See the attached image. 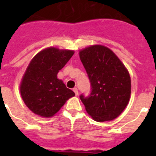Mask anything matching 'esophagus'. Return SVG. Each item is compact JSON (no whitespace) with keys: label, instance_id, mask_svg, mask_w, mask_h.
Returning <instances> with one entry per match:
<instances>
[{"label":"esophagus","instance_id":"esophagus-1","mask_svg":"<svg viewBox=\"0 0 156 156\" xmlns=\"http://www.w3.org/2000/svg\"><path fill=\"white\" fill-rule=\"evenodd\" d=\"M73 92L75 93V95H78V88H73Z\"/></svg>","mask_w":156,"mask_h":156}]
</instances>
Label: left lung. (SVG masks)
<instances>
[{
	"instance_id": "left-lung-1",
	"label": "left lung",
	"mask_w": 156,
	"mask_h": 156,
	"mask_svg": "<svg viewBox=\"0 0 156 156\" xmlns=\"http://www.w3.org/2000/svg\"><path fill=\"white\" fill-rule=\"evenodd\" d=\"M87 73L91 91L80 95L86 111L98 122L112 121L124 111L131 94L130 76L121 60L103 45H92L79 52Z\"/></svg>"
}]
</instances>
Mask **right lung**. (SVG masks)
<instances>
[{
	"mask_svg": "<svg viewBox=\"0 0 156 156\" xmlns=\"http://www.w3.org/2000/svg\"><path fill=\"white\" fill-rule=\"evenodd\" d=\"M74 52L48 48L30 61L20 85V93L30 111L43 117L54 116L75 95L57 78V73L69 61Z\"/></svg>",
	"mask_w": 156,
	"mask_h": 156,
	"instance_id": "1",
	"label": "right lung"
}]
</instances>
